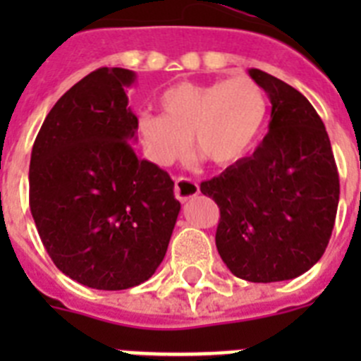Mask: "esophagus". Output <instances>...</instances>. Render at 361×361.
I'll list each match as a JSON object with an SVG mask.
<instances>
[{"mask_svg":"<svg viewBox=\"0 0 361 361\" xmlns=\"http://www.w3.org/2000/svg\"><path fill=\"white\" fill-rule=\"evenodd\" d=\"M173 191H175V197H177L180 202H186V200L193 199V197L199 193V184L188 177H177L175 178Z\"/></svg>","mask_w":361,"mask_h":361,"instance_id":"1","label":"esophagus"}]
</instances>
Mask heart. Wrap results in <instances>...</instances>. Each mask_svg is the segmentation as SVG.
<instances>
[{"label":"heart","instance_id":"b5f03b06","mask_svg":"<svg viewBox=\"0 0 361 361\" xmlns=\"http://www.w3.org/2000/svg\"><path fill=\"white\" fill-rule=\"evenodd\" d=\"M162 116L142 111L137 135L146 157L168 166L193 148L215 166H231L250 155L267 117L266 92L250 78L208 85L183 81L159 97Z\"/></svg>","mask_w":361,"mask_h":361}]
</instances>
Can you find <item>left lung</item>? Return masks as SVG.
I'll return each instance as SVG.
<instances>
[{
  "label": "left lung",
  "mask_w": 361,
  "mask_h": 361,
  "mask_svg": "<svg viewBox=\"0 0 361 361\" xmlns=\"http://www.w3.org/2000/svg\"><path fill=\"white\" fill-rule=\"evenodd\" d=\"M250 75L269 95V132L251 157L200 183V191L220 209L216 250L233 275L280 282L324 255L340 178L329 135L307 99L262 70Z\"/></svg>",
  "instance_id": "left-lung-1"
}]
</instances>
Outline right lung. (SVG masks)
I'll return each instance as SVG.
<instances>
[{
	"mask_svg": "<svg viewBox=\"0 0 361 361\" xmlns=\"http://www.w3.org/2000/svg\"><path fill=\"white\" fill-rule=\"evenodd\" d=\"M126 68H97L63 95L44 119L30 157V212L52 262L103 291L139 286L155 273L180 202L173 180L137 157V117Z\"/></svg>",
	"mask_w": 361,
	"mask_h": 361,
	"instance_id": "1",
	"label": "right lung"
}]
</instances>
